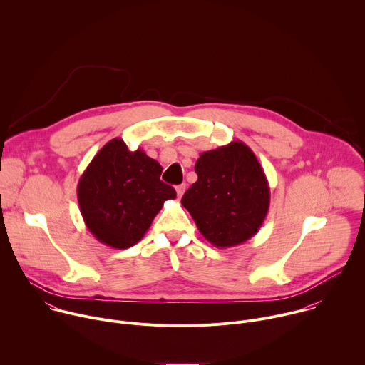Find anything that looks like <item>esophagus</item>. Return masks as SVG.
Instances as JSON below:
<instances>
[{"label":"esophagus","instance_id":"34e87169","mask_svg":"<svg viewBox=\"0 0 365 365\" xmlns=\"http://www.w3.org/2000/svg\"><path fill=\"white\" fill-rule=\"evenodd\" d=\"M185 190H186V183H182V185L176 186V193H178V196H179V197H182V196H183Z\"/></svg>","mask_w":365,"mask_h":365}]
</instances>
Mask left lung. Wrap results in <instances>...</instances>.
Listing matches in <instances>:
<instances>
[{"label":"left lung","instance_id":"obj_1","mask_svg":"<svg viewBox=\"0 0 365 365\" xmlns=\"http://www.w3.org/2000/svg\"><path fill=\"white\" fill-rule=\"evenodd\" d=\"M197 180L182 205L199 232L216 248L244 244L262 226L271 202L265 172L244 142L200 153L195 165Z\"/></svg>","mask_w":365,"mask_h":365}]
</instances>
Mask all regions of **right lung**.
<instances>
[{
  "instance_id": "right-lung-1",
  "label": "right lung",
  "mask_w": 365,
  "mask_h": 365,
  "mask_svg": "<svg viewBox=\"0 0 365 365\" xmlns=\"http://www.w3.org/2000/svg\"><path fill=\"white\" fill-rule=\"evenodd\" d=\"M162 166L115 138L88 163L77 185L83 220L101 244L126 250L145 236L176 190L160 180Z\"/></svg>"
}]
</instances>
